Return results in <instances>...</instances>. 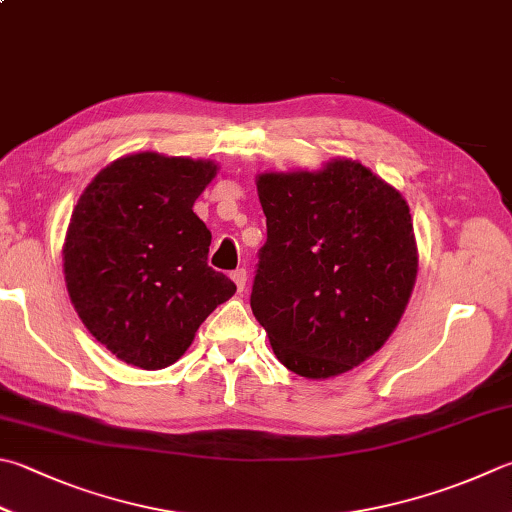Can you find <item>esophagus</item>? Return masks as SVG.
<instances>
[{"label":"esophagus","mask_w":512,"mask_h":512,"mask_svg":"<svg viewBox=\"0 0 512 512\" xmlns=\"http://www.w3.org/2000/svg\"><path fill=\"white\" fill-rule=\"evenodd\" d=\"M231 281L236 283L238 292H245V285H247V272H245V269H236V272H231Z\"/></svg>","instance_id":"1"}]
</instances>
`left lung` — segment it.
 I'll return each instance as SVG.
<instances>
[{
	"label": "left lung",
	"instance_id": "8db88e82",
	"mask_svg": "<svg viewBox=\"0 0 512 512\" xmlns=\"http://www.w3.org/2000/svg\"><path fill=\"white\" fill-rule=\"evenodd\" d=\"M267 218L252 312L276 359L330 379L379 352L406 312L419 252L401 191L359 160L256 176Z\"/></svg>",
	"mask_w": 512,
	"mask_h": 512
}]
</instances>
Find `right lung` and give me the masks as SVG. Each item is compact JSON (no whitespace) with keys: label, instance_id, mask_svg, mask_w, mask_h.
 <instances>
[{"label":"right lung","instance_id":"obj_1","mask_svg":"<svg viewBox=\"0 0 512 512\" xmlns=\"http://www.w3.org/2000/svg\"><path fill=\"white\" fill-rule=\"evenodd\" d=\"M214 160L140 151L106 165L82 191L62 260L86 330L142 370L176 363L236 285L207 265L211 231L194 202Z\"/></svg>","mask_w":512,"mask_h":512}]
</instances>
